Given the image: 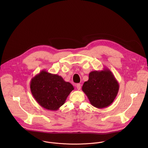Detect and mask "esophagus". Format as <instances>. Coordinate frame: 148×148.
<instances>
[{"instance_id": "34e87169", "label": "esophagus", "mask_w": 148, "mask_h": 148, "mask_svg": "<svg viewBox=\"0 0 148 148\" xmlns=\"http://www.w3.org/2000/svg\"><path fill=\"white\" fill-rule=\"evenodd\" d=\"M76 88H77V90H80L81 89V85L80 84H77L76 85Z\"/></svg>"}]
</instances>
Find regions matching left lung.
Here are the masks:
<instances>
[{
    "instance_id": "8db88e82",
    "label": "left lung",
    "mask_w": 148,
    "mask_h": 148,
    "mask_svg": "<svg viewBox=\"0 0 148 148\" xmlns=\"http://www.w3.org/2000/svg\"><path fill=\"white\" fill-rule=\"evenodd\" d=\"M119 90L117 80L107 68L90 72L88 80L82 86V90L91 105L99 109L110 106L116 99Z\"/></svg>"
}]
</instances>
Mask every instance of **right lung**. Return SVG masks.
Masks as SVG:
<instances>
[{"label": "right lung", "instance_id": "right-lung-1", "mask_svg": "<svg viewBox=\"0 0 148 148\" xmlns=\"http://www.w3.org/2000/svg\"><path fill=\"white\" fill-rule=\"evenodd\" d=\"M30 89L33 97L42 107L57 110L65 103L74 88L62 76L42 70L32 78Z\"/></svg>", "mask_w": 148, "mask_h": 148}]
</instances>
